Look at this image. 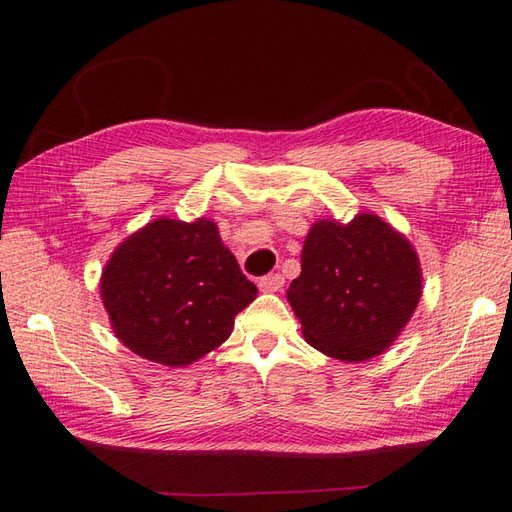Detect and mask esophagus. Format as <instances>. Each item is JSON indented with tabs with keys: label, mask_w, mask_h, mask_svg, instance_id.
<instances>
[{
	"label": "esophagus",
	"mask_w": 512,
	"mask_h": 512,
	"mask_svg": "<svg viewBox=\"0 0 512 512\" xmlns=\"http://www.w3.org/2000/svg\"><path fill=\"white\" fill-rule=\"evenodd\" d=\"M282 285H285V278H282L280 274H269V276H265V278H260V280H258V287H260V291H265V293L280 291V289H282Z\"/></svg>",
	"instance_id": "esophagus-1"
}]
</instances>
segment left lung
I'll list each match as a JSON object with an SVG mask.
<instances>
[{
    "label": "left lung",
    "instance_id": "1",
    "mask_svg": "<svg viewBox=\"0 0 512 512\" xmlns=\"http://www.w3.org/2000/svg\"><path fill=\"white\" fill-rule=\"evenodd\" d=\"M423 276L414 247L377 214L313 223L287 300L304 339L342 361L377 357L410 322Z\"/></svg>",
    "mask_w": 512,
    "mask_h": 512
}]
</instances>
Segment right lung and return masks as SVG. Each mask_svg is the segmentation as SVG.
Returning a JSON list of instances; mask_svg holds the SVG:
<instances>
[{"label":"right lung","instance_id":"1","mask_svg":"<svg viewBox=\"0 0 512 512\" xmlns=\"http://www.w3.org/2000/svg\"><path fill=\"white\" fill-rule=\"evenodd\" d=\"M256 293L208 219L162 217L144 225L118 245L100 278L116 337L168 368L221 346Z\"/></svg>","mask_w":512,"mask_h":512}]
</instances>
